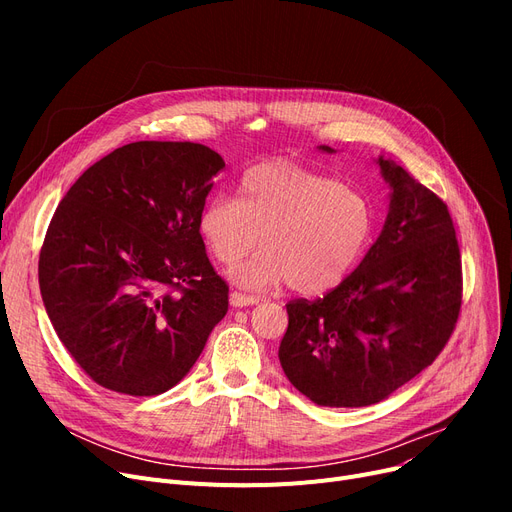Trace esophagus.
I'll use <instances>...</instances> for the list:
<instances>
[{
    "label": "esophagus",
    "instance_id": "obj_1",
    "mask_svg": "<svg viewBox=\"0 0 512 512\" xmlns=\"http://www.w3.org/2000/svg\"><path fill=\"white\" fill-rule=\"evenodd\" d=\"M259 303V297H253V294H245V292H238L234 290L230 294V305L232 307H249V305H255Z\"/></svg>",
    "mask_w": 512,
    "mask_h": 512
}]
</instances>
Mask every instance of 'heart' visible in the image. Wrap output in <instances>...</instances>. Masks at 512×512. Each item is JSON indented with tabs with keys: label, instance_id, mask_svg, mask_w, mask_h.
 Segmentation results:
<instances>
[{
	"label": "heart",
	"instance_id": "b5f03b06",
	"mask_svg": "<svg viewBox=\"0 0 512 512\" xmlns=\"http://www.w3.org/2000/svg\"><path fill=\"white\" fill-rule=\"evenodd\" d=\"M197 226L209 255L224 267L249 255L261 234L265 251L232 274L240 286L290 282L301 294H321L363 259L375 209L353 184L286 161H263L242 172L236 197H211Z\"/></svg>",
	"mask_w": 512,
	"mask_h": 512
}]
</instances>
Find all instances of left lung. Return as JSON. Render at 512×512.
<instances>
[{"mask_svg":"<svg viewBox=\"0 0 512 512\" xmlns=\"http://www.w3.org/2000/svg\"><path fill=\"white\" fill-rule=\"evenodd\" d=\"M380 168L392 195L378 240L324 299L286 305L282 369L321 407L388 398L436 361L461 313V249L446 203L396 161L380 157Z\"/></svg>","mask_w":512,"mask_h":512,"instance_id":"left-lung-1","label":"left lung"}]
</instances>
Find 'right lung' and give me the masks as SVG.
I'll list each match as a JSON object with an SVG mask.
<instances>
[{"label":"right lung","mask_w":512,"mask_h":512,"mask_svg":"<svg viewBox=\"0 0 512 512\" xmlns=\"http://www.w3.org/2000/svg\"><path fill=\"white\" fill-rule=\"evenodd\" d=\"M224 166L199 143L139 141L99 159L60 201L39 255L41 297L95 384L170 390L224 319L228 284L197 226Z\"/></svg>","instance_id":"right-lung-1"}]
</instances>
